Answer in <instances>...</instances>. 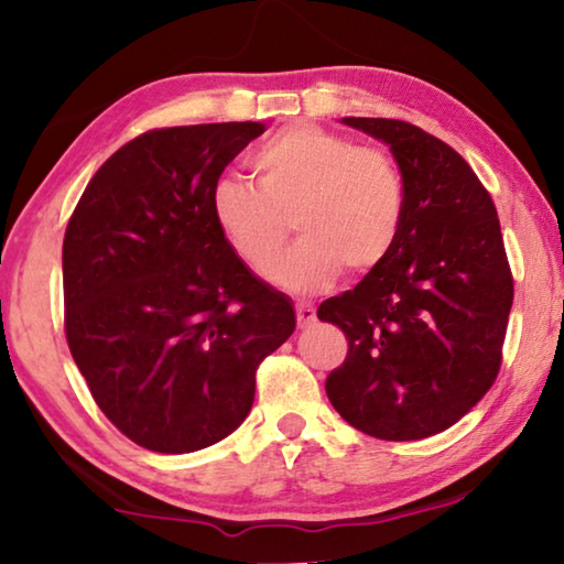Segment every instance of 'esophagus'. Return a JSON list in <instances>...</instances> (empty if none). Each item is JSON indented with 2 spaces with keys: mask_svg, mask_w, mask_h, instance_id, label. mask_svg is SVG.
Listing matches in <instances>:
<instances>
[{
  "mask_svg": "<svg viewBox=\"0 0 564 564\" xmlns=\"http://www.w3.org/2000/svg\"><path fill=\"white\" fill-rule=\"evenodd\" d=\"M294 312H297V325L302 327V330L317 319V312L310 305V302H297V305H294Z\"/></svg>",
  "mask_w": 564,
  "mask_h": 564,
  "instance_id": "esophagus-1",
  "label": "esophagus"
}]
</instances>
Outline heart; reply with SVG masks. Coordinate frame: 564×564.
<instances>
[{"instance_id":"1","label":"heart","mask_w":564,"mask_h":564,"mask_svg":"<svg viewBox=\"0 0 564 564\" xmlns=\"http://www.w3.org/2000/svg\"><path fill=\"white\" fill-rule=\"evenodd\" d=\"M249 166L257 188L216 181L212 212L254 272L279 256L293 216L301 241L270 270L280 288L317 292L340 270L366 274L393 252L405 216V181L388 151L300 123L267 138Z\"/></svg>"}]
</instances>
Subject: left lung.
<instances>
[{"label": "left lung", "mask_w": 564, "mask_h": 564, "mask_svg": "<svg viewBox=\"0 0 564 564\" xmlns=\"http://www.w3.org/2000/svg\"><path fill=\"white\" fill-rule=\"evenodd\" d=\"M345 123L391 145L405 216L386 262L317 307L348 340L325 391L368 436L429 438L499 376L514 280L497 206L469 163L423 128L395 118Z\"/></svg>", "instance_id": "obj_1"}]
</instances>
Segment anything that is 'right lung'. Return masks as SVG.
<instances>
[{"mask_svg":"<svg viewBox=\"0 0 564 564\" xmlns=\"http://www.w3.org/2000/svg\"><path fill=\"white\" fill-rule=\"evenodd\" d=\"M262 123L153 128L102 163L63 241L65 337L75 366L133 444L192 454L254 403L257 368L294 310L234 254L212 188Z\"/></svg>","mask_w":564,"mask_h":564,"instance_id":"obj_1","label":"right lung"}]
</instances>
